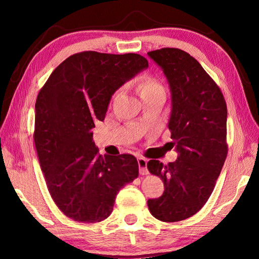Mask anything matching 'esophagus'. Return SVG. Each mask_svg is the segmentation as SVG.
Wrapping results in <instances>:
<instances>
[{"instance_id":"esophagus-1","label":"esophagus","mask_w":259,"mask_h":259,"mask_svg":"<svg viewBox=\"0 0 259 259\" xmlns=\"http://www.w3.org/2000/svg\"><path fill=\"white\" fill-rule=\"evenodd\" d=\"M138 166H139V172L140 175H148L147 169V159L144 157L138 158Z\"/></svg>"}]
</instances>
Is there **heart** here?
Returning <instances> with one entry per match:
<instances>
[{
  "label": "heart",
  "instance_id": "heart-1",
  "mask_svg": "<svg viewBox=\"0 0 259 259\" xmlns=\"http://www.w3.org/2000/svg\"><path fill=\"white\" fill-rule=\"evenodd\" d=\"M138 90L141 97L144 95H149V93L163 91V87L161 85L160 82H159L156 78H153V76L145 75L144 78L140 80Z\"/></svg>",
  "mask_w": 259,
  "mask_h": 259
}]
</instances>
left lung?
<instances>
[{
    "label": "left lung",
    "mask_w": 259,
    "mask_h": 259,
    "mask_svg": "<svg viewBox=\"0 0 259 259\" xmlns=\"http://www.w3.org/2000/svg\"><path fill=\"white\" fill-rule=\"evenodd\" d=\"M166 76L171 96L168 128L178 153L175 162L147 163L161 178L163 194L147 201L151 214L174 223L207 202L227 157V107L213 80L190 54L174 48L148 52Z\"/></svg>",
    "instance_id": "left-lung-1"
}]
</instances>
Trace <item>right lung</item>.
<instances>
[{"label": "right lung", "mask_w": 259, "mask_h": 259, "mask_svg": "<svg viewBox=\"0 0 259 259\" xmlns=\"http://www.w3.org/2000/svg\"><path fill=\"white\" fill-rule=\"evenodd\" d=\"M147 68V60L136 53H76L38 92L37 157L52 199L75 222L104 221L120 189L138 177L135 156L99 155L92 129L104 120L114 92Z\"/></svg>", "instance_id": "obj_1"}]
</instances>
